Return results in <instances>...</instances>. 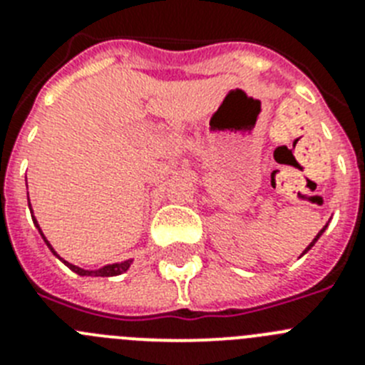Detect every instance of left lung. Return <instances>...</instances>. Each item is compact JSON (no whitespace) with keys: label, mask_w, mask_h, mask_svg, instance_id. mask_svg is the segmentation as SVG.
Here are the masks:
<instances>
[{"label":"left lung","mask_w":365,"mask_h":365,"mask_svg":"<svg viewBox=\"0 0 365 365\" xmlns=\"http://www.w3.org/2000/svg\"><path fill=\"white\" fill-rule=\"evenodd\" d=\"M325 228H327V225H325V227H324V228H322V230H320V232H318V234H316V237H314V240H312V241H311V245H309V247H307V248H305V250H303V254H307V252H309V250H311V248H312V247H314V243H316V241H318V240H320V235H322V234H324V232H325ZM303 254H302V256H303Z\"/></svg>","instance_id":"obj_1"}]
</instances>
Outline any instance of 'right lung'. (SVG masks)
I'll list each match as a JSON object with an SVG mask.
<instances>
[{
	"label": "right lung",
	"instance_id": "right-lung-1",
	"mask_svg": "<svg viewBox=\"0 0 365 365\" xmlns=\"http://www.w3.org/2000/svg\"><path fill=\"white\" fill-rule=\"evenodd\" d=\"M29 208H31V201H29ZM31 214H32V208H31ZM32 221H34V227L38 228V232H40V234H41V237H43L45 245L49 247L51 252H53L54 256L58 257V259L62 261V263H66V265L69 267V269L73 270V272L78 274V276H100V278H109V276H118V274L125 272V270L130 269L131 263H133V259H125V261H122V263H113V265H106V267H102V269H98V270H86V269H80V267L73 265V263H69V261L62 259V257L58 256L56 250H54V248H53V245H51L49 241H47V237H45L43 232H41V228H40V225H38V221H36V217H34V214H32Z\"/></svg>",
	"mask_w": 365,
	"mask_h": 365
}]
</instances>
